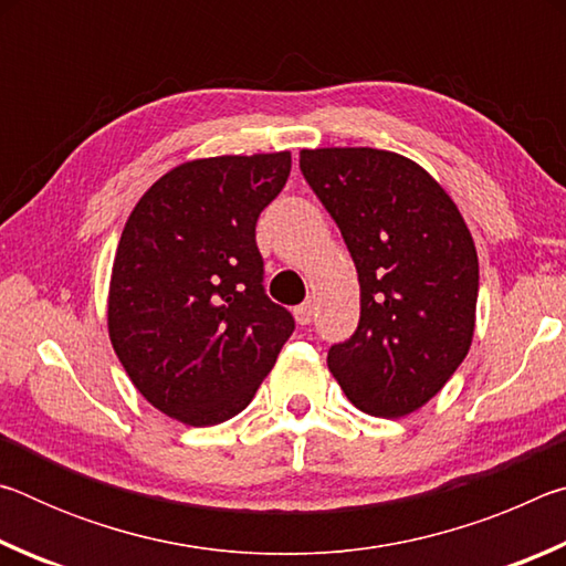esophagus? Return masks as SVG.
<instances>
[{
    "mask_svg": "<svg viewBox=\"0 0 566 566\" xmlns=\"http://www.w3.org/2000/svg\"><path fill=\"white\" fill-rule=\"evenodd\" d=\"M312 317H314V306H312L310 302L294 306V319H296V324H302V327H306V324L312 322Z\"/></svg>",
    "mask_w": 566,
    "mask_h": 566,
    "instance_id": "obj_1",
    "label": "esophagus"
}]
</instances>
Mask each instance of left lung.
Wrapping results in <instances>:
<instances>
[{
	"mask_svg": "<svg viewBox=\"0 0 566 566\" xmlns=\"http://www.w3.org/2000/svg\"><path fill=\"white\" fill-rule=\"evenodd\" d=\"M300 169L359 274V324L332 344L329 371L357 409L407 417L447 385L472 344V234L447 191L395 151L302 149Z\"/></svg>",
	"mask_w": 566,
	"mask_h": 566,
	"instance_id": "obj_1",
	"label": "left lung"
}]
</instances>
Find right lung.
Here are the masks:
<instances>
[{
    "mask_svg": "<svg viewBox=\"0 0 566 566\" xmlns=\"http://www.w3.org/2000/svg\"><path fill=\"white\" fill-rule=\"evenodd\" d=\"M290 151L179 165L139 199L109 282V339L151 407L189 427L239 415L294 332L264 292L254 229Z\"/></svg>",
    "mask_w": 566,
    "mask_h": 566,
    "instance_id": "add662e5",
    "label": "right lung"
}]
</instances>
